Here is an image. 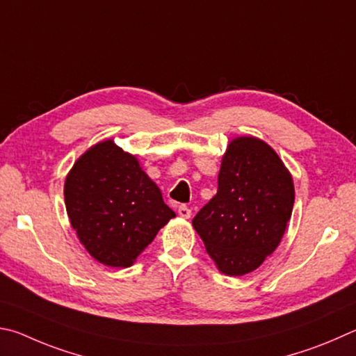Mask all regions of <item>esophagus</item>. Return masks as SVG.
I'll list each match as a JSON object with an SVG mask.
<instances>
[{"label":"esophagus","mask_w":356,"mask_h":356,"mask_svg":"<svg viewBox=\"0 0 356 356\" xmlns=\"http://www.w3.org/2000/svg\"><path fill=\"white\" fill-rule=\"evenodd\" d=\"M178 214H179V217H183V219H189L192 211L188 207H186V204H181V207L178 208Z\"/></svg>","instance_id":"1"}]
</instances>
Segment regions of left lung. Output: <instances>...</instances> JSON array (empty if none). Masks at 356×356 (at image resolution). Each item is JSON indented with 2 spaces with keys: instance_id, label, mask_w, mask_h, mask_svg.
Wrapping results in <instances>:
<instances>
[{
  "instance_id": "obj_1",
  "label": "left lung",
  "mask_w": 356,
  "mask_h": 356,
  "mask_svg": "<svg viewBox=\"0 0 356 356\" xmlns=\"http://www.w3.org/2000/svg\"><path fill=\"white\" fill-rule=\"evenodd\" d=\"M294 207L288 168L266 142L252 136L228 143L217 194L192 220L222 273H250L275 252Z\"/></svg>"
}]
</instances>
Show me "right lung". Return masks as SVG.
Instances as JSON below:
<instances>
[{
    "mask_svg": "<svg viewBox=\"0 0 356 356\" xmlns=\"http://www.w3.org/2000/svg\"><path fill=\"white\" fill-rule=\"evenodd\" d=\"M68 219L98 263L129 267L175 213L136 156L111 139L79 156L64 186Z\"/></svg>",
    "mask_w": 356,
    "mask_h": 356,
    "instance_id": "1",
    "label": "right lung"
}]
</instances>
